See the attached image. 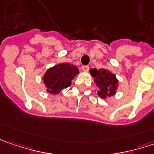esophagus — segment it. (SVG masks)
Masks as SVG:
<instances>
[{
    "instance_id": "esophagus-1",
    "label": "esophagus",
    "mask_w": 154,
    "mask_h": 154,
    "mask_svg": "<svg viewBox=\"0 0 154 154\" xmlns=\"http://www.w3.org/2000/svg\"><path fill=\"white\" fill-rule=\"evenodd\" d=\"M82 70H83L84 72H88L89 67H88V66H83V67H82Z\"/></svg>"
}]
</instances>
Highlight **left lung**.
<instances>
[{"mask_svg": "<svg viewBox=\"0 0 154 154\" xmlns=\"http://www.w3.org/2000/svg\"><path fill=\"white\" fill-rule=\"evenodd\" d=\"M90 74L93 77L94 82L98 86V95L101 98L112 97L118 88V80L116 75L108 69L100 68L90 69Z\"/></svg>", "mask_w": 154, "mask_h": 154, "instance_id": "1", "label": "left lung"}]
</instances>
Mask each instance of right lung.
Here are the masks:
<instances>
[{
    "label": "right lung",
    "instance_id": "right-lung-1",
    "mask_svg": "<svg viewBox=\"0 0 154 154\" xmlns=\"http://www.w3.org/2000/svg\"><path fill=\"white\" fill-rule=\"evenodd\" d=\"M79 73L78 68L68 62L59 63L47 69L43 76L46 92L52 95L58 94L71 85V81Z\"/></svg>",
    "mask_w": 154,
    "mask_h": 154
}]
</instances>
